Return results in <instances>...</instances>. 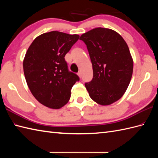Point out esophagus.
<instances>
[{
  "label": "esophagus",
  "instance_id": "esophagus-1",
  "mask_svg": "<svg viewBox=\"0 0 158 158\" xmlns=\"http://www.w3.org/2000/svg\"><path fill=\"white\" fill-rule=\"evenodd\" d=\"M77 75H78V76L80 77V78H81V77H82V73H81V72L80 71V72H79L78 73H77Z\"/></svg>",
  "mask_w": 158,
  "mask_h": 158
}]
</instances>
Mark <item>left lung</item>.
<instances>
[{"label":"left lung","mask_w":158,"mask_h":158,"mask_svg":"<svg viewBox=\"0 0 158 158\" xmlns=\"http://www.w3.org/2000/svg\"><path fill=\"white\" fill-rule=\"evenodd\" d=\"M88 48L93 79L85 86L94 101L111 105L128 87L133 73V60L126 42L113 30L96 28L80 36Z\"/></svg>","instance_id":"1"}]
</instances>
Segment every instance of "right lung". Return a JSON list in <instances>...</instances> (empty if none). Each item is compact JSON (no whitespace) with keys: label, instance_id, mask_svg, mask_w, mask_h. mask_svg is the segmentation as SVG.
<instances>
[{"label":"right lung","instance_id":"right-lung-1","mask_svg":"<svg viewBox=\"0 0 158 158\" xmlns=\"http://www.w3.org/2000/svg\"><path fill=\"white\" fill-rule=\"evenodd\" d=\"M78 35L58 31L43 33L30 45L23 61L26 83L38 101L58 109L70 98V89L79 80L69 71L64 57L78 41Z\"/></svg>","mask_w":158,"mask_h":158}]
</instances>
